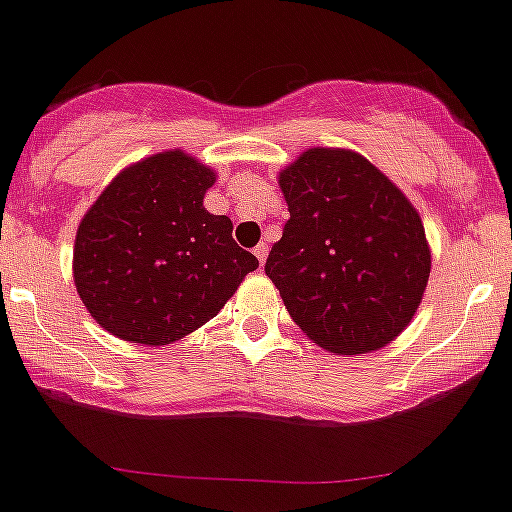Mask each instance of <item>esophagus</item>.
<instances>
[{"label":"esophagus","mask_w":512,"mask_h":512,"mask_svg":"<svg viewBox=\"0 0 512 512\" xmlns=\"http://www.w3.org/2000/svg\"><path fill=\"white\" fill-rule=\"evenodd\" d=\"M255 257L260 260V265H265V260H267V245H265V242H260V245L255 247Z\"/></svg>","instance_id":"obj_1"}]
</instances>
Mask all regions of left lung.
Instances as JSON below:
<instances>
[{
	"mask_svg": "<svg viewBox=\"0 0 512 512\" xmlns=\"http://www.w3.org/2000/svg\"><path fill=\"white\" fill-rule=\"evenodd\" d=\"M277 182L290 220L265 272L292 320L337 355L390 345L418 312L430 277V245L413 202L342 147H310Z\"/></svg>",
	"mask_w": 512,
	"mask_h": 512,
	"instance_id": "left-lung-1",
	"label": "left lung"
}]
</instances>
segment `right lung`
<instances>
[{
    "label": "right lung",
    "mask_w": 512,
    "mask_h": 512,
    "mask_svg": "<svg viewBox=\"0 0 512 512\" xmlns=\"http://www.w3.org/2000/svg\"><path fill=\"white\" fill-rule=\"evenodd\" d=\"M217 172L182 150L124 167L84 212L74 285L114 337L170 345L210 322L257 257L232 240V220L205 210Z\"/></svg>",
    "instance_id": "1"
}]
</instances>
